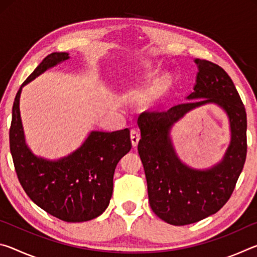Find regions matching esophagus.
I'll use <instances>...</instances> for the list:
<instances>
[{
  "mask_svg": "<svg viewBox=\"0 0 257 257\" xmlns=\"http://www.w3.org/2000/svg\"><path fill=\"white\" fill-rule=\"evenodd\" d=\"M130 138H132V143H133V146L136 147L138 142H139V138H141V134L137 129H133L132 132H130Z\"/></svg>",
  "mask_w": 257,
  "mask_h": 257,
  "instance_id": "obj_1",
  "label": "esophagus"
}]
</instances>
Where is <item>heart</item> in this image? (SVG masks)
<instances>
[{
    "label": "heart",
    "mask_w": 257,
    "mask_h": 257,
    "mask_svg": "<svg viewBox=\"0 0 257 257\" xmlns=\"http://www.w3.org/2000/svg\"><path fill=\"white\" fill-rule=\"evenodd\" d=\"M167 85H168V79H167V78H165V77L160 78V79L158 80V82H156V85H155V90L158 93L163 92V90L167 88Z\"/></svg>",
    "instance_id": "heart-1"
}]
</instances>
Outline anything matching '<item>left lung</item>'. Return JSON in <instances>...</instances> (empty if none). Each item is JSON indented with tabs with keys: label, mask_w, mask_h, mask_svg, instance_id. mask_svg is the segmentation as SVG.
I'll return each instance as SVG.
<instances>
[{
	"label": "left lung",
	"mask_w": 257,
	"mask_h": 257,
	"mask_svg": "<svg viewBox=\"0 0 257 257\" xmlns=\"http://www.w3.org/2000/svg\"><path fill=\"white\" fill-rule=\"evenodd\" d=\"M198 72L187 101L168 111L142 113L138 153L147 181L152 210L167 223L186 225L214 214L231 196L247 154V116L231 78L222 68L196 59ZM216 103L227 113L232 139L223 160L205 171L188 167L177 158L170 132L187 111Z\"/></svg>",
	"instance_id": "1"
}]
</instances>
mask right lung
Returning a JSON list of instances; mask_svg holds the SVG:
<instances>
[{
  "label": "right lung",
  "instance_id": "obj_1",
  "mask_svg": "<svg viewBox=\"0 0 257 257\" xmlns=\"http://www.w3.org/2000/svg\"><path fill=\"white\" fill-rule=\"evenodd\" d=\"M69 59L54 52L38 64L16 95L10 127V151L18 179L29 198L49 214L66 222H84L106 210L112 197L116 164L132 150L128 128L90 132L75 152L59 160L35 155L26 144L19 101L23 87Z\"/></svg>",
  "mask_w": 257,
  "mask_h": 257
}]
</instances>
